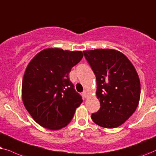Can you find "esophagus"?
<instances>
[{
	"label": "esophagus",
	"mask_w": 156,
	"mask_h": 156,
	"mask_svg": "<svg viewBox=\"0 0 156 156\" xmlns=\"http://www.w3.org/2000/svg\"><path fill=\"white\" fill-rule=\"evenodd\" d=\"M82 94H83V97L86 98H87V96H88V92H87L86 90H84Z\"/></svg>",
	"instance_id": "34e87169"
}]
</instances>
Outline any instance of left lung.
I'll list each match as a JSON object with an SVG mask.
<instances>
[{"instance_id": "obj_1", "label": "left lung", "mask_w": 156, "mask_h": 156, "mask_svg": "<svg viewBox=\"0 0 156 156\" xmlns=\"http://www.w3.org/2000/svg\"><path fill=\"white\" fill-rule=\"evenodd\" d=\"M83 53L96 78V96L101 103L91 118L101 127H118L136 111L140 101V83L136 68L116 50L95 49Z\"/></svg>"}]
</instances>
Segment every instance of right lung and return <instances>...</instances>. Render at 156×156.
Masks as SVG:
<instances>
[{"instance_id": "obj_1", "label": "right lung", "mask_w": 156, "mask_h": 156, "mask_svg": "<svg viewBox=\"0 0 156 156\" xmlns=\"http://www.w3.org/2000/svg\"><path fill=\"white\" fill-rule=\"evenodd\" d=\"M83 56L82 51L47 48L28 63L22 82V99L40 126L55 130L71 121L83 99L75 90L69 73Z\"/></svg>"}]
</instances>
